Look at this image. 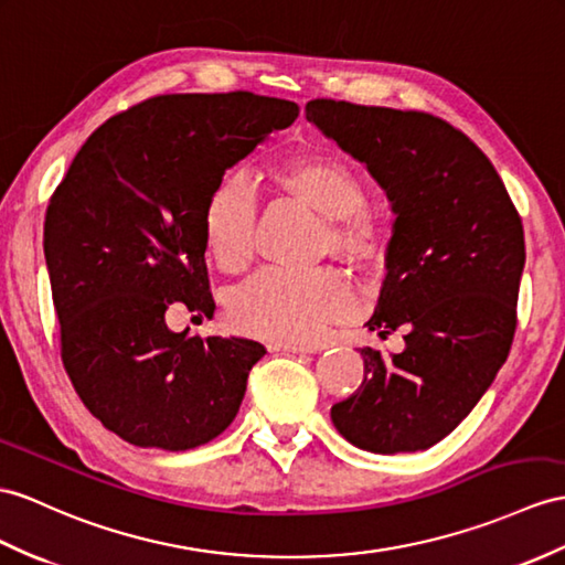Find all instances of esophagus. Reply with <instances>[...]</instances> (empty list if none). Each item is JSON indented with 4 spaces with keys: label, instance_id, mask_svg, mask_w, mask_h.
Listing matches in <instances>:
<instances>
[{
    "label": "esophagus",
    "instance_id": "obj_1",
    "mask_svg": "<svg viewBox=\"0 0 565 565\" xmlns=\"http://www.w3.org/2000/svg\"><path fill=\"white\" fill-rule=\"evenodd\" d=\"M268 350H270V352H295V354L313 352V350L307 348V345H295V342H270Z\"/></svg>",
    "mask_w": 565,
    "mask_h": 565
}]
</instances>
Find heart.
<instances>
[{
	"mask_svg": "<svg viewBox=\"0 0 565 565\" xmlns=\"http://www.w3.org/2000/svg\"><path fill=\"white\" fill-rule=\"evenodd\" d=\"M285 189L328 217L326 246L352 264H374L386 252L381 217L366 209V186L335 158H295L278 170ZM258 189L254 177L227 170L203 205V242L215 264L237 273L256 249ZM356 295L338 268H260L230 297V319L242 333L275 342H313L348 319Z\"/></svg>",
	"mask_w": 565,
	"mask_h": 565,
	"instance_id": "b5f03b06",
	"label": "heart"
}]
</instances>
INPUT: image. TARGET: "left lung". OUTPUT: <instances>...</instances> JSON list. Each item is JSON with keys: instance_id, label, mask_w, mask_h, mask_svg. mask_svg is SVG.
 Listing matches in <instances>:
<instances>
[{"instance_id": "1", "label": "left lung", "mask_w": 565, "mask_h": 565, "mask_svg": "<svg viewBox=\"0 0 565 565\" xmlns=\"http://www.w3.org/2000/svg\"><path fill=\"white\" fill-rule=\"evenodd\" d=\"M307 119L386 189L395 225L369 330L405 350L364 348V381L330 407L348 441L415 452L446 438L513 345L525 232L491 160L441 117L316 98Z\"/></svg>"}]
</instances>
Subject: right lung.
Masks as SVG:
<instances>
[{"instance_id": "obj_1", "label": "right lung", "mask_w": 565, "mask_h": 565, "mask_svg": "<svg viewBox=\"0 0 565 565\" xmlns=\"http://www.w3.org/2000/svg\"><path fill=\"white\" fill-rule=\"evenodd\" d=\"M297 115L249 90L156 95L95 129L54 189L45 260L62 362L90 415L127 444L189 450L237 417L266 348L172 333L164 313H213L205 199Z\"/></svg>"}]
</instances>
